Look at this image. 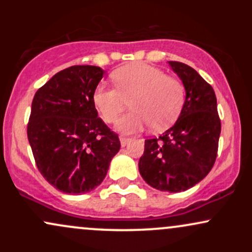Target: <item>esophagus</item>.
Here are the masks:
<instances>
[{
	"label": "esophagus",
	"instance_id": "obj_1",
	"mask_svg": "<svg viewBox=\"0 0 252 252\" xmlns=\"http://www.w3.org/2000/svg\"><path fill=\"white\" fill-rule=\"evenodd\" d=\"M120 141H121V146H122V147H126V146H128L130 141H131V138L126 137V136H121V137H120Z\"/></svg>",
	"mask_w": 252,
	"mask_h": 252
}]
</instances>
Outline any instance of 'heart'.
I'll return each instance as SVG.
<instances>
[{"label":"heart","mask_w":252,"mask_h":252,"mask_svg":"<svg viewBox=\"0 0 252 252\" xmlns=\"http://www.w3.org/2000/svg\"><path fill=\"white\" fill-rule=\"evenodd\" d=\"M117 89L97 86L92 94L94 106L105 122H115L131 102L132 111L122 116L116 129L135 134L152 126L154 131H163L175 122L185 100L180 82L166 76L163 71L146 63H132L112 73Z\"/></svg>","instance_id":"1"}]
</instances>
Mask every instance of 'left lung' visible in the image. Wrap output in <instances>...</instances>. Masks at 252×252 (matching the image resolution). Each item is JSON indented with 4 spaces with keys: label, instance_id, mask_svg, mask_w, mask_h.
<instances>
[{
    "label": "left lung",
    "instance_id": "left-lung-1",
    "mask_svg": "<svg viewBox=\"0 0 252 252\" xmlns=\"http://www.w3.org/2000/svg\"><path fill=\"white\" fill-rule=\"evenodd\" d=\"M168 65L182 82L185 102L174 126L144 141L138 170L153 189L176 193L192 189L212 169L221 126L212 86L186 63Z\"/></svg>",
    "mask_w": 252,
    "mask_h": 252
}]
</instances>
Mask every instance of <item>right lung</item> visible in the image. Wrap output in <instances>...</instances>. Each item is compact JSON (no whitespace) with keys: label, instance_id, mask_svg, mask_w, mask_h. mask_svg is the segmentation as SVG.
<instances>
[{"label":"right lung","instance_id":"obj_1","mask_svg":"<svg viewBox=\"0 0 252 252\" xmlns=\"http://www.w3.org/2000/svg\"><path fill=\"white\" fill-rule=\"evenodd\" d=\"M103 74L98 66H71L37 90L32 103L27 135L36 166L67 194L99 186L120 152L118 136L98 117L92 100Z\"/></svg>","mask_w":252,"mask_h":252}]
</instances>
